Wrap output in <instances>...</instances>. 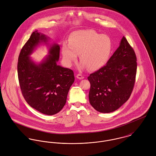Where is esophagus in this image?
Segmentation results:
<instances>
[{
    "mask_svg": "<svg viewBox=\"0 0 156 156\" xmlns=\"http://www.w3.org/2000/svg\"><path fill=\"white\" fill-rule=\"evenodd\" d=\"M76 77H77V78L79 79H83L84 78L82 74H77Z\"/></svg>",
    "mask_w": 156,
    "mask_h": 156,
    "instance_id": "esophagus-1",
    "label": "esophagus"
}]
</instances>
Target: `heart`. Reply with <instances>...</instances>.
<instances>
[{
  "label": "heart",
  "mask_w": 156,
  "mask_h": 156,
  "mask_svg": "<svg viewBox=\"0 0 156 156\" xmlns=\"http://www.w3.org/2000/svg\"><path fill=\"white\" fill-rule=\"evenodd\" d=\"M111 51L110 38L92 29L72 32L69 36L68 44L64 43L62 46V54L67 67H71L79 55L80 68H88L92 71L97 70L106 64Z\"/></svg>",
  "instance_id": "b5f03b06"
}]
</instances>
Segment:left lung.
<instances>
[{"mask_svg":"<svg viewBox=\"0 0 156 156\" xmlns=\"http://www.w3.org/2000/svg\"><path fill=\"white\" fill-rule=\"evenodd\" d=\"M136 61L133 48L123 37L107 64L88 77L89 103L96 111L112 112L129 100L136 80Z\"/></svg>","mask_w":156,"mask_h":156,"instance_id":"obj_1","label":"left lung"}]
</instances>
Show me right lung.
<instances>
[{
    "instance_id": "add662e5",
    "label": "right lung",
    "mask_w": 156,
    "mask_h": 156,
    "mask_svg": "<svg viewBox=\"0 0 156 156\" xmlns=\"http://www.w3.org/2000/svg\"><path fill=\"white\" fill-rule=\"evenodd\" d=\"M48 38L35 30L20 53L17 72L20 89L26 102L34 109L47 115L61 111L66 103L67 95L74 81L71 69L57 65L60 47L50 45L48 54L40 64L29 56L41 43L48 44Z\"/></svg>"
}]
</instances>
